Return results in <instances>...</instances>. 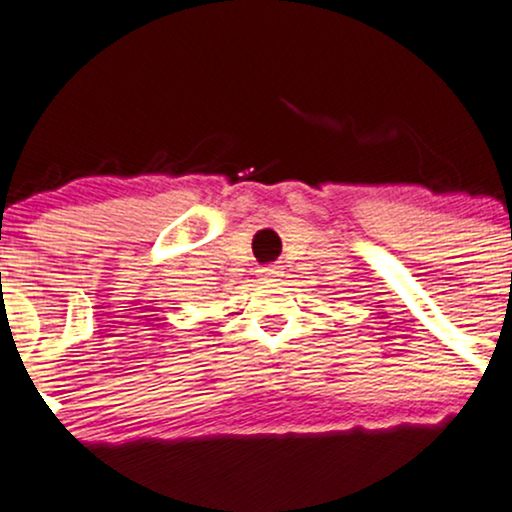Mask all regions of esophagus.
<instances>
[{"label": "esophagus", "instance_id": "obj_1", "mask_svg": "<svg viewBox=\"0 0 512 512\" xmlns=\"http://www.w3.org/2000/svg\"><path fill=\"white\" fill-rule=\"evenodd\" d=\"M280 275H283V271H280L278 266H268L261 271V280H275V278H280Z\"/></svg>", "mask_w": 512, "mask_h": 512}]
</instances>
